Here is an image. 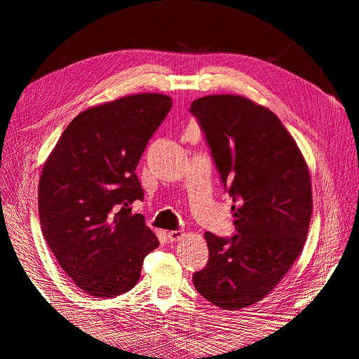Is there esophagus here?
I'll return each mask as SVG.
<instances>
[{"mask_svg":"<svg viewBox=\"0 0 359 359\" xmlns=\"http://www.w3.org/2000/svg\"><path fill=\"white\" fill-rule=\"evenodd\" d=\"M184 235H186V233H184L182 231H170V232H168V238H169L170 243L180 241Z\"/></svg>","mask_w":359,"mask_h":359,"instance_id":"1","label":"esophagus"}]
</instances>
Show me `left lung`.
Segmentation results:
<instances>
[{"label": "left lung", "instance_id": "1", "mask_svg": "<svg viewBox=\"0 0 359 359\" xmlns=\"http://www.w3.org/2000/svg\"><path fill=\"white\" fill-rule=\"evenodd\" d=\"M190 112L235 202L236 229L205 232L210 260L193 285L214 306L240 310L264 299L301 253L313 211L309 166L277 115L243 95H205Z\"/></svg>", "mask_w": 359, "mask_h": 359}]
</instances>
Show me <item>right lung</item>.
Wrapping results in <instances>:
<instances>
[{"mask_svg": "<svg viewBox=\"0 0 359 359\" xmlns=\"http://www.w3.org/2000/svg\"><path fill=\"white\" fill-rule=\"evenodd\" d=\"M172 99L142 93L90 107L52 149L39 181L43 236L73 283L114 298L136 286L144 259L158 247L142 214L136 166Z\"/></svg>", "mask_w": 359, "mask_h": 359, "instance_id": "obj_1", "label": "right lung"}]
</instances>
